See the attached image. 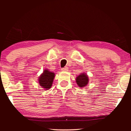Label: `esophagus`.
I'll return each instance as SVG.
<instances>
[{
	"label": "esophagus",
	"mask_w": 131,
	"mask_h": 131,
	"mask_svg": "<svg viewBox=\"0 0 131 131\" xmlns=\"http://www.w3.org/2000/svg\"><path fill=\"white\" fill-rule=\"evenodd\" d=\"M61 70L63 71H68V67H65V68H62V69H61Z\"/></svg>",
	"instance_id": "1"
}]
</instances>
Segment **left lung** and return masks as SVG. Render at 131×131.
I'll return each instance as SVG.
<instances>
[{
    "label": "left lung",
    "mask_w": 131,
    "mask_h": 131,
    "mask_svg": "<svg viewBox=\"0 0 131 131\" xmlns=\"http://www.w3.org/2000/svg\"><path fill=\"white\" fill-rule=\"evenodd\" d=\"M75 81L79 87H85L89 83V77L85 73H80L76 77Z\"/></svg>",
    "instance_id": "left-lung-1"
}]
</instances>
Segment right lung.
<instances>
[{
  "mask_svg": "<svg viewBox=\"0 0 131 131\" xmlns=\"http://www.w3.org/2000/svg\"><path fill=\"white\" fill-rule=\"evenodd\" d=\"M54 77L55 74L53 72L49 71L48 69H44L38 78L39 84L44 90H48L52 87Z\"/></svg>",
  "mask_w": 131,
  "mask_h": 131,
  "instance_id": "obj_1",
  "label": "right lung"
}]
</instances>
